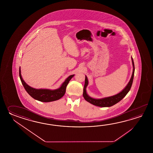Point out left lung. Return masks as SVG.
Returning a JSON list of instances; mask_svg holds the SVG:
<instances>
[{
	"instance_id": "8db88e82",
	"label": "left lung",
	"mask_w": 153,
	"mask_h": 153,
	"mask_svg": "<svg viewBox=\"0 0 153 153\" xmlns=\"http://www.w3.org/2000/svg\"><path fill=\"white\" fill-rule=\"evenodd\" d=\"M132 61L133 67V73L129 82L128 83L126 88H125L123 91L120 92V93H119L118 94L111 97L104 98L102 99H94L88 96L86 91V88L88 85V80L87 77L85 76L84 87V90H83V97H84L85 100L91 104L98 107H111L114 104H117L119 102H120L127 94L128 91H130L133 82L134 73V62H133L132 57Z\"/></svg>"
}]
</instances>
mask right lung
<instances>
[{
  "instance_id": "obj_1",
  "label": "right lung",
  "mask_w": 153,
  "mask_h": 153,
  "mask_svg": "<svg viewBox=\"0 0 153 153\" xmlns=\"http://www.w3.org/2000/svg\"><path fill=\"white\" fill-rule=\"evenodd\" d=\"M19 75L20 79L23 87L27 93L34 99L43 102H49L56 101L62 98L65 94V90L67 85L71 79L74 76L73 75H70L67 78L65 81L62 84L60 88L55 90H50L48 89H36L30 87L24 81L21 74V69H19Z\"/></svg>"
}]
</instances>
